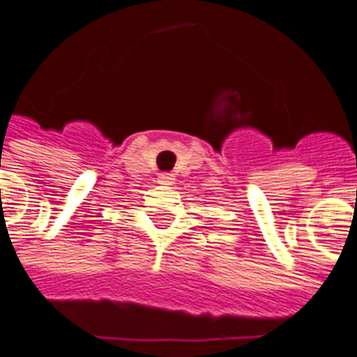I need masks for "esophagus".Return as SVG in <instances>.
Wrapping results in <instances>:
<instances>
[{
  "label": "esophagus",
  "instance_id": "1",
  "mask_svg": "<svg viewBox=\"0 0 357 357\" xmlns=\"http://www.w3.org/2000/svg\"><path fill=\"white\" fill-rule=\"evenodd\" d=\"M174 174H159V178H157V181H159L160 185H172L174 183Z\"/></svg>",
  "mask_w": 357,
  "mask_h": 357
}]
</instances>
